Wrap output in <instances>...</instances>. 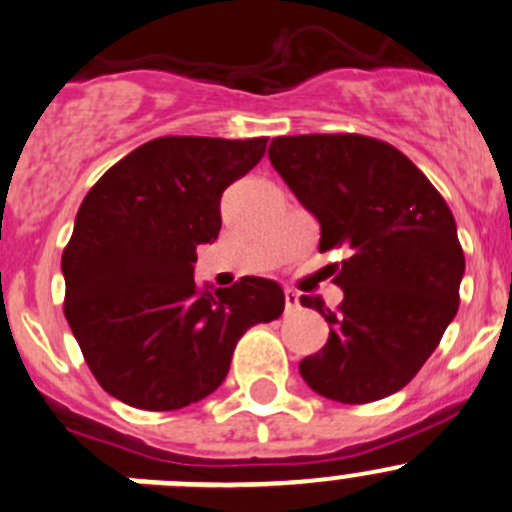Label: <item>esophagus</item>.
I'll return each mask as SVG.
<instances>
[{
  "instance_id": "1",
  "label": "esophagus",
  "mask_w": 512,
  "mask_h": 512,
  "mask_svg": "<svg viewBox=\"0 0 512 512\" xmlns=\"http://www.w3.org/2000/svg\"><path fill=\"white\" fill-rule=\"evenodd\" d=\"M297 307H300V297H297V292L285 290V310L287 312H295Z\"/></svg>"
}]
</instances>
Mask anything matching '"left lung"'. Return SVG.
<instances>
[{
    "label": "left lung",
    "mask_w": 512,
    "mask_h": 512,
    "mask_svg": "<svg viewBox=\"0 0 512 512\" xmlns=\"http://www.w3.org/2000/svg\"><path fill=\"white\" fill-rule=\"evenodd\" d=\"M272 167L320 222V252L347 245L327 310L325 347L300 362L315 393L372 403L405 388L458 312L465 255L443 195L388 142L365 135H295L270 142Z\"/></svg>",
    "instance_id": "left-lung-1"
}]
</instances>
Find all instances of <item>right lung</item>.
Returning a JSON list of instances; mask_svg holds the SVG:
<instances>
[{
    "label": "right lung",
    "mask_w": 512,
    "mask_h": 512,
    "mask_svg": "<svg viewBox=\"0 0 512 512\" xmlns=\"http://www.w3.org/2000/svg\"><path fill=\"white\" fill-rule=\"evenodd\" d=\"M267 137H157L87 192L62 252L64 317L94 380L140 410L215 393L237 340L285 310L265 277L202 290L197 245L217 240L220 197L262 160Z\"/></svg>",
    "instance_id": "1"
}]
</instances>
